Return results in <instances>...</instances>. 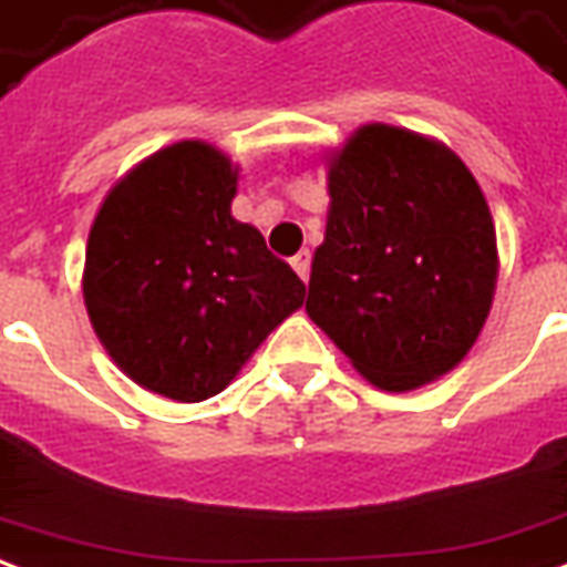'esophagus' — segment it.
Segmentation results:
<instances>
[{
  "mask_svg": "<svg viewBox=\"0 0 567 567\" xmlns=\"http://www.w3.org/2000/svg\"><path fill=\"white\" fill-rule=\"evenodd\" d=\"M291 267H295L297 276L306 282V279H309V270H312V251L309 249L297 251L295 258H291Z\"/></svg>",
  "mask_w": 567,
  "mask_h": 567,
  "instance_id": "obj_1",
  "label": "esophagus"
}]
</instances>
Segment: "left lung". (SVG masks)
I'll list each match as a JSON object with an SVG mask.
<instances>
[{
	"label": "left lung",
	"mask_w": 567,
	"mask_h": 567,
	"mask_svg": "<svg viewBox=\"0 0 567 567\" xmlns=\"http://www.w3.org/2000/svg\"><path fill=\"white\" fill-rule=\"evenodd\" d=\"M327 192L309 318L381 390L454 369L498 276L496 228L472 171L430 137L363 125L330 158Z\"/></svg>",
	"instance_id": "left-lung-1"
}]
</instances>
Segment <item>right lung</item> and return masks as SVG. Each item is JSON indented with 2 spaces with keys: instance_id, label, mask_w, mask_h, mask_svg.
Masks as SVG:
<instances>
[{
  "instance_id": "add662e5",
  "label": "right lung",
  "mask_w": 567,
  "mask_h": 567,
  "mask_svg": "<svg viewBox=\"0 0 567 567\" xmlns=\"http://www.w3.org/2000/svg\"><path fill=\"white\" fill-rule=\"evenodd\" d=\"M234 195L228 155L183 141L120 179L92 221V327L128 379L167 400L216 396L303 306L300 276L230 216Z\"/></svg>"
}]
</instances>
